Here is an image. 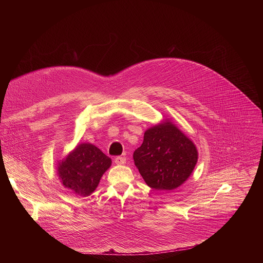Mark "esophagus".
<instances>
[{
  "instance_id": "obj_1",
  "label": "esophagus",
  "mask_w": 263,
  "mask_h": 263,
  "mask_svg": "<svg viewBox=\"0 0 263 263\" xmlns=\"http://www.w3.org/2000/svg\"><path fill=\"white\" fill-rule=\"evenodd\" d=\"M115 162L117 164H125L126 163V158L122 157V156H118L115 158Z\"/></svg>"
}]
</instances>
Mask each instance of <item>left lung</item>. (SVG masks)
Returning <instances> with one entry per match:
<instances>
[{"label":"left lung","mask_w":263,"mask_h":263,"mask_svg":"<svg viewBox=\"0 0 263 263\" xmlns=\"http://www.w3.org/2000/svg\"><path fill=\"white\" fill-rule=\"evenodd\" d=\"M133 158L149 187L172 191L191 176L198 152L194 142L167 122L145 131L143 142L134 151Z\"/></svg>","instance_id":"left-lung-1"}]
</instances>
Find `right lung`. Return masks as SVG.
I'll return each mask as SVG.
<instances>
[{"label":"right lung","mask_w":263,"mask_h":263,"mask_svg":"<svg viewBox=\"0 0 263 263\" xmlns=\"http://www.w3.org/2000/svg\"><path fill=\"white\" fill-rule=\"evenodd\" d=\"M111 165V159L90 143H82L58 166V175L65 187L79 196H89L103 174Z\"/></svg>","instance_id":"1"}]
</instances>
